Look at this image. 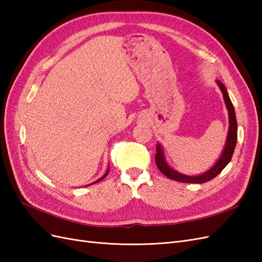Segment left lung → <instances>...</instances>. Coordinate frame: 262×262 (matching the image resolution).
<instances>
[{
	"label": "left lung",
	"mask_w": 262,
	"mask_h": 262,
	"mask_svg": "<svg viewBox=\"0 0 262 262\" xmlns=\"http://www.w3.org/2000/svg\"><path fill=\"white\" fill-rule=\"evenodd\" d=\"M216 84L219 85L220 90L223 94V98L225 101V105L228 112V132L226 137V142L224 145V149L222 150V154L220 155V158L216 161L210 169L204 171L200 175L195 176H190L186 175V173H182L180 171H177L173 169L171 166L166 161V157L164 154V149L161 145V143H157L156 145V154H155V163L157 165L158 169H160L166 177L169 179L176 180L179 182H186V184H203V182L210 181L214 177H216L219 173L223 170L226 165L231 162L232 156L234 153V149L237 143V121H236V115H235V109L231 101V98L228 96V93L226 91V87L224 84L216 80Z\"/></svg>",
	"instance_id": "left-lung-1"
}]
</instances>
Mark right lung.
<instances>
[{
    "instance_id": "obj_1",
    "label": "right lung",
    "mask_w": 262,
    "mask_h": 262,
    "mask_svg": "<svg viewBox=\"0 0 262 262\" xmlns=\"http://www.w3.org/2000/svg\"><path fill=\"white\" fill-rule=\"evenodd\" d=\"M108 171H109V167L107 168V170H106V172H105V175L104 176H101L99 179H97V180H95L94 182H92V184H90V185H86V186H91V185H94V184H97V182H99L100 180H102V179H105L106 178V176L108 175Z\"/></svg>"
}]
</instances>
